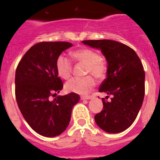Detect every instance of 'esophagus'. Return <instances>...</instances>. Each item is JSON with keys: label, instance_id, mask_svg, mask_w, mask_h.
Instances as JSON below:
<instances>
[{"label": "esophagus", "instance_id": "obj_1", "mask_svg": "<svg viewBox=\"0 0 160 160\" xmlns=\"http://www.w3.org/2000/svg\"><path fill=\"white\" fill-rule=\"evenodd\" d=\"M91 98H92V96H90V95H82V96H81V99L82 100L90 99Z\"/></svg>", "mask_w": 160, "mask_h": 160}]
</instances>
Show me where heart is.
<instances>
[{
  "label": "heart",
  "mask_w": 160,
  "mask_h": 160,
  "mask_svg": "<svg viewBox=\"0 0 160 160\" xmlns=\"http://www.w3.org/2000/svg\"><path fill=\"white\" fill-rule=\"evenodd\" d=\"M72 57L78 62L86 66L84 75H92L97 80H102L107 73V66L102 60L100 59L99 54L90 49H77L71 53ZM56 68L58 73L64 79L71 77L73 66L71 61L63 55H60L56 61ZM95 86V81L91 76L73 78L67 82L66 90L69 92L77 94H87Z\"/></svg>",
  "instance_id": "b5f03b06"
}]
</instances>
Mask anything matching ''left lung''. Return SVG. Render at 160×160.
Here are the masks:
<instances>
[{"label":"left lung","instance_id":"8db88e82","mask_svg":"<svg viewBox=\"0 0 160 160\" xmlns=\"http://www.w3.org/2000/svg\"><path fill=\"white\" fill-rule=\"evenodd\" d=\"M85 45L99 49L107 61V76L99 92L103 109L94 116L97 125L108 133H119L131 127L142 107L145 94V72L135 50L112 40H87Z\"/></svg>","mask_w":160,"mask_h":160}]
</instances>
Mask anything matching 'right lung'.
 <instances>
[{
    "label": "right lung",
    "instance_id": "obj_1",
    "mask_svg": "<svg viewBox=\"0 0 160 160\" xmlns=\"http://www.w3.org/2000/svg\"><path fill=\"white\" fill-rule=\"evenodd\" d=\"M71 46L66 42L37 43L25 53L17 67L15 95L18 107L30 128L43 136H57L66 130L72 108L80 98L72 92L50 99L63 88L56 61Z\"/></svg>",
    "mask_w": 160,
    "mask_h": 160
}]
</instances>
